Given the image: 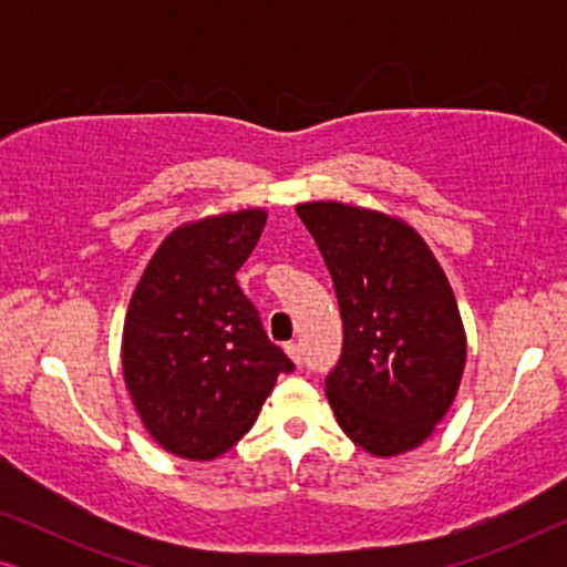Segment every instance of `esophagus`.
<instances>
[{"instance_id": "1", "label": "esophagus", "mask_w": 567, "mask_h": 567, "mask_svg": "<svg viewBox=\"0 0 567 567\" xmlns=\"http://www.w3.org/2000/svg\"><path fill=\"white\" fill-rule=\"evenodd\" d=\"M286 353H289V359L297 363V367H301V346L299 343H286Z\"/></svg>"}]
</instances>
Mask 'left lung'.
I'll return each instance as SVG.
<instances>
[{"mask_svg":"<svg viewBox=\"0 0 567 567\" xmlns=\"http://www.w3.org/2000/svg\"><path fill=\"white\" fill-rule=\"evenodd\" d=\"M343 317L324 379L346 436L374 456L421 446L460 390L467 338L439 260L405 221L336 200L299 204Z\"/></svg>","mask_w":567,"mask_h":567,"instance_id":"8db88e82","label":"left lung"}]
</instances>
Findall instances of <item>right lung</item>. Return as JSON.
Wrapping results in <instances>:
<instances>
[{"label": "right lung", "instance_id": "add662e5", "mask_svg": "<svg viewBox=\"0 0 567 567\" xmlns=\"http://www.w3.org/2000/svg\"><path fill=\"white\" fill-rule=\"evenodd\" d=\"M262 227L260 208L183 224L131 297L123 379L144 429L183 460L208 462L235 446L278 374L293 371L235 278Z\"/></svg>", "mask_w": 567, "mask_h": 567}]
</instances>
